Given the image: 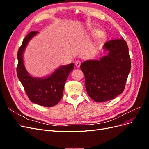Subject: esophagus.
<instances>
[{
  "label": "esophagus",
  "instance_id": "34e87169",
  "mask_svg": "<svg viewBox=\"0 0 149 149\" xmlns=\"http://www.w3.org/2000/svg\"><path fill=\"white\" fill-rule=\"evenodd\" d=\"M81 65V62L79 61H76L75 62V66L77 67V68H79Z\"/></svg>",
  "mask_w": 149,
  "mask_h": 149
}]
</instances>
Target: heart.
<instances>
[{"instance_id": "1", "label": "heart", "mask_w": 149, "mask_h": 149, "mask_svg": "<svg viewBox=\"0 0 149 149\" xmlns=\"http://www.w3.org/2000/svg\"><path fill=\"white\" fill-rule=\"evenodd\" d=\"M96 37L97 38H100L101 37V35L99 34V33L96 34Z\"/></svg>"}]
</instances>
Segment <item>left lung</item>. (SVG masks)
<instances>
[{
	"mask_svg": "<svg viewBox=\"0 0 149 149\" xmlns=\"http://www.w3.org/2000/svg\"><path fill=\"white\" fill-rule=\"evenodd\" d=\"M103 49L107 55L100 60L82 63L87 93L96 102H106L123 92L131 67L127 43L123 38L110 40Z\"/></svg>",
	"mask_w": 149,
	"mask_h": 149,
	"instance_id": "left-lung-1",
	"label": "left lung"
}]
</instances>
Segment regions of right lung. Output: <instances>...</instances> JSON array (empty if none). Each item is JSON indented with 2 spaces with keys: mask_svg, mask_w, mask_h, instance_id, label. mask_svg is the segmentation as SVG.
<instances>
[{
  "mask_svg": "<svg viewBox=\"0 0 149 149\" xmlns=\"http://www.w3.org/2000/svg\"><path fill=\"white\" fill-rule=\"evenodd\" d=\"M38 33V31H31L24 39L17 53V74L31 102L42 106L52 107L61 100L66 79L74 69V64L61 66L45 78L31 76L25 68L23 54L30 40Z\"/></svg>",
  "mask_w": 149,
  "mask_h": 149,
  "instance_id": "right-lung-1",
  "label": "right lung"
}]
</instances>
